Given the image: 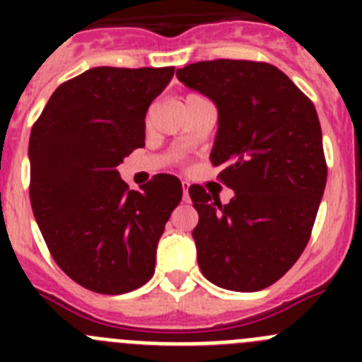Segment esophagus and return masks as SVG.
<instances>
[{"label":"esophagus","instance_id":"esophagus-1","mask_svg":"<svg viewBox=\"0 0 362 362\" xmlns=\"http://www.w3.org/2000/svg\"><path fill=\"white\" fill-rule=\"evenodd\" d=\"M181 187H183V201H188V188H190V183H188V181H183Z\"/></svg>","mask_w":362,"mask_h":362}]
</instances>
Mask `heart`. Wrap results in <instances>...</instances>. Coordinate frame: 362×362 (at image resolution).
I'll use <instances>...</instances> for the list:
<instances>
[{
    "instance_id": "obj_1",
    "label": "heart",
    "mask_w": 362,
    "mask_h": 362,
    "mask_svg": "<svg viewBox=\"0 0 362 362\" xmlns=\"http://www.w3.org/2000/svg\"><path fill=\"white\" fill-rule=\"evenodd\" d=\"M194 98H199V95H197V94H188L187 98H185V101H188V99H194Z\"/></svg>"
}]
</instances>
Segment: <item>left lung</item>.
Listing matches in <instances>:
<instances>
[{"label": "left lung", "instance_id": "8db88e82", "mask_svg": "<svg viewBox=\"0 0 362 362\" xmlns=\"http://www.w3.org/2000/svg\"><path fill=\"white\" fill-rule=\"evenodd\" d=\"M219 110L212 165L235 192L228 204L203 187L188 188L199 223L192 235L210 283L257 292L296 264L312 235L326 187L317 112L277 66L214 59L175 72Z\"/></svg>", "mask_w": 362, "mask_h": 362}]
</instances>
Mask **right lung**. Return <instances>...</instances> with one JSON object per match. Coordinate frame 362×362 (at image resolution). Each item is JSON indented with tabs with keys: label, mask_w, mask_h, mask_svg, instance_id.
Masks as SVG:
<instances>
[{
	"label": "right lung",
	"mask_w": 362,
	"mask_h": 362,
	"mask_svg": "<svg viewBox=\"0 0 362 362\" xmlns=\"http://www.w3.org/2000/svg\"><path fill=\"white\" fill-rule=\"evenodd\" d=\"M174 66H98L62 83L32 124V212L57 267L83 288L117 296L156 270V248L183 196L153 175L130 190L116 166L145 146V116Z\"/></svg>",
	"instance_id": "add662e5"
}]
</instances>
